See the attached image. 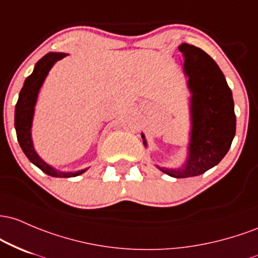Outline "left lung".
<instances>
[{
  "label": "left lung",
  "mask_w": 258,
  "mask_h": 258,
  "mask_svg": "<svg viewBox=\"0 0 258 258\" xmlns=\"http://www.w3.org/2000/svg\"><path fill=\"white\" fill-rule=\"evenodd\" d=\"M179 51L185 57L184 71L192 92L190 155L183 169H160L173 178H189L204 174L227 155L235 137L236 118L231 90L215 60L189 43L179 46Z\"/></svg>",
  "instance_id": "left-lung-1"
}]
</instances>
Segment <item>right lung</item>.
Here are the masks:
<instances>
[{"instance_id": "right-lung-1", "label": "right lung", "mask_w": 258, "mask_h": 258, "mask_svg": "<svg viewBox=\"0 0 258 258\" xmlns=\"http://www.w3.org/2000/svg\"><path fill=\"white\" fill-rule=\"evenodd\" d=\"M67 53H50L45 54L41 59L35 64L34 72L25 79L24 85H23L22 90L19 92L18 102L16 105V114H14V126H16L17 139L18 143L22 147L23 152L29 158L31 163L39 167L43 173L47 175L57 176V178H71V176H77L85 170H79L75 173H63L58 170L53 169V168L45 163L41 158L37 156L33 146V141H31V120H33L34 113V106H35L37 92L39 89L41 88L43 80H45L46 75L51 67L57 62V60L62 59L66 57Z\"/></svg>"}]
</instances>
